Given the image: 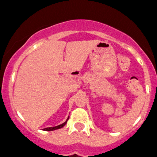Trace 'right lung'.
Instances as JSON below:
<instances>
[{"label":"right lung","instance_id":"right-lung-1","mask_svg":"<svg viewBox=\"0 0 157 157\" xmlns=\"http://www.w3.org/2000/svg\"><path fill=\"white\" fill-rule=\"evenodd\" d=\"M69 120V117H68V119L66 120V122H64L63 124H60V125H58V126L56 127H53V128H44V131H54V130H57V129H59V128H62L63 127H64L65 125L66 124V123H67V121Z\"/></svg>","mask_w":157,"mask_h":157}]
</instances>
